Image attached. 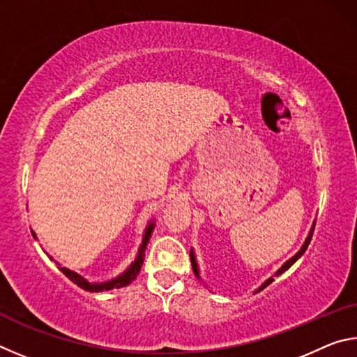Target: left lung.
Wrapping results in <instances>:
<instances>
[{
    "mask_svg": "<svg viewBox=\"0 0 357 357\" xmlns=\"http://www.w3.org/2000/svg\"><path fill=\"white\" fill-rule=\"evenodd\" d=\"M313 229H315V225H313L312 227V229H310V233H309V236H307V239H305V243H304V245H302L301 247V250L298 252V253H296V255L293 257V258H289L288 259V261L285 263V264H283L282 266V268L279 269V271H277V273H275V275H280L282 273H285V271L287 269H289V268H291V266L296 263V261H298V259L302 257V253H304L305 250H307V247H309V244H310V241H312V234H313ZM190 261H192V269H193V274H195L197 277H200V275H198V266H197V261H195V257H193V253L190 252ZM273 280H274V277H269V279L268 280H266L264 283H263V285L261 287H259L258 288V291H261V289H264L266 287H268L269 285V283H273Z\"/></svg>",
    "mask_w": 357,
    "mask_h": 357,
    "instance_id": "8db88e82",
    "label": "left lung"
}]
</instances>
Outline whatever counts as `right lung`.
Listing matches in <instances>:
<instances>
[{
    "label": "right lung",
    "instance_id": "add662e5",
    "mask_svg": "<svg viewBox=\"0 0 357 357\" xmlns=\"http://www.w3.org/2000/svg\"><path fill=\"white\" fill-rule=\"evenodd\" d=\"M153 223H149V227L146 228V233H144L143 236V244L140 247V252H138V257L135 258V261L130 264V268L126 271L124 274H121L119 277H116V279H113L110 282H105V283H89L88 280H84L82 275H78L77 273H72V271L66 269V268H59V271L68 277V279H70L72 282L75 283V285H78L83 289H86V291H104V289H113V288H121V287H126L129 285L130 282L135 280V277L138 275V273H140L142 269V264H143V259H144V247H146L148 241H149V236H151V231H153ZM34 236V233H33Z\"/></svg>",
    "mask_w": 357,
    "mask_h": 357
}]
</instances>
